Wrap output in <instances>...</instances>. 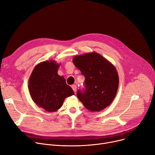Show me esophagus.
I'll return each instance as SVG.
<instances>
[{
	"instance_id": "esophagus-1",
	"label": "esophagus",
	"mask_w": 155,
	"mask_h": 155,
	"mask_svg": "<svg viewBox=\"0 0 155 155\" xmlns=\"http://www.w3.org/2000/svg\"><path fill=\"white\" fill-rule=\"evenodd\" d=\"M71 87H72V89H73V90L74 91V93H76V91H77V87H76V85H72V86H71Z\"/></svg>"
}]
</instances>
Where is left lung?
<instances>
[{"label":"left lung","mask_w":155,"mask_h":155,"mask_svg":"<svg viewBox=\"0 0 155 155\" xmlns=\"http://www.w3.org/2000/svg\"><path fill=\"white\" fill-rule=\"evenodd\" d=\"M73 61L85 77V91L77 93L85 107L91 112H100L110 105L119 84L115 67L96 52L76 55Z\"/></svg>","instance_id":"obj_1"}]
</instances>
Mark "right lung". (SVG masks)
<instances>
[{
	"mask_svg": "<svg viewBox=\"0 0 155 155\" xmlns=\"http://www.w3.org/2000/svg\"><path fill=\"white\" fill-rule=\"evenodd\" d=\"M59 66L53 60L41 62L35 67L28 80L32 100L48 112L57 111L66 97L74 94L64 77L58 75Z\"/></svg>",
	"mask_w": 155,
	"mask_h": 155,
	"instance_id": "add662e5",
	"label": "right lung"
}]
</instances>
